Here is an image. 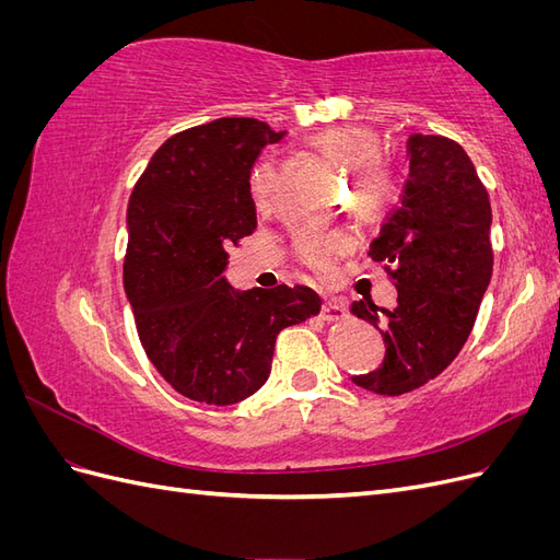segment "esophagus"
I'll return each instance as SVG.
<instances>
[{
  "label": "esophagus",
  "instance_id": "esophagus-1",
  "mask_svg": "<svg viewBox=\"0 0 560 560\" xmlns=\"http://www.w3.org/2000/svg\"><path fill=\"white\" fill-rule=\"evenodd\" d=\"M346 306L343 303L338 301H325L322 303V311H319V317L325 322H338V319H346Z\"/></svg>",
  "mask_w": 560,
  "mask_h": 560
}]
</instances>
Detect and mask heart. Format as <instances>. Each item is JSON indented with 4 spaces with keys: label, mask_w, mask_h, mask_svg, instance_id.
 I'll use <instances>...</instances> for the list:
<instances>
[{
    "label": "heart",
    "mask_w": 560,
    "mask_h": 560,
    "mask_svg": "<svg viewBox=\"0 0 560 560\" xmlns=\"http://www.w3.org/2000/svg\"><path fill=\"white\" fill-rule=\"evenodd\" d=\"M315 147L331 161L350 167L354 202L369 212L378 214L397 194V177L378 161L381 138L366 128H334L315 135ZM252 198L259 208H266L276 194V171L270 163H261L249 179ZM352 247L348 231H301L296 235L299 259L306 264L317 278H329L338 257Z\"/></svg>",
    "instance_id": "heart-1"
}]
</instances>
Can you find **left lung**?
<instances>
[{
    "mask_svg": "<svg viewBox=\"0 0 560 560\" xmlns=\"http://www.w3.org/2000/svg\"><path fill=\"white\" fill-rule=\"evenodd\" d=\"M406 154L401 200L369 249L397 287V306L383 316L364 301L350 308L385 341L383 364L352 383L387 397L425 385L457 358L493 276V212L465 149L416 132Z\"/></svg>",
    "mask_w": 560,
    "mask_h": 560,
    "instance_id": "1",
    "label": "left lung"
}]
</instances>
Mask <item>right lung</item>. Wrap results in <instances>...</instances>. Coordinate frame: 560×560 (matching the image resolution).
I'll use <instances>...</instances> for the list:
<instances>
[{
  "mask_svg": "<svg viewBox=\"0 0 560 560\" xmlns=\"http://www.w3.org/2000/svg\"><path fill=\"white\" fill-rule=\"evenodd\" d=\"M284 132L217 118L165 140L128 202L124 287L147 358L179 395L212 406L268 381L276 338L322 308L311 287L235 292L229 247L257 229L252 165Z\"/></svg>",
  "mask_w": 560,
  "mask_h": 560,
  "instance_id": "1",
  "label": "right lung"
}]
</instances>
